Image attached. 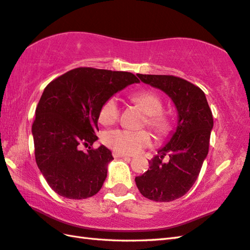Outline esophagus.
<instances>
[{"mask_svg": "<svg viewBox=\"0 0 250 250\" xmlns=\"http://www.w3.org/2000/svg\"><path fill=\"white\" fill-rule=\"evenodd\" d=\"M112 156H114L115 158H130V156L118 153V151H112Z\"/></svg>", "mask_w": 250, "mask_h": 250, "instance_id": "obj_1", "label": "esophagus"}]
</instances>
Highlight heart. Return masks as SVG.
<instances>
[{
    "label": "heart",
    "mask_w": 250,
    "mask_h": 250,
    "mask_svg": "<svg viewBox=\"0 0 250 250\" xmlns=\"http://www.w3.org/2000/svg\"><path fill=\"white\" fill-rule=\"evenodd\" d=\"M146 115V125L157 135H165L169 131V121L163 111V102L153 92H140L131 96ZM119 105L116 97H110L102 105L100 121L103 125H112L119 118ZM104 144L121 154H136L150 145L151 136L147 131H129L115 129L105 132L102 138Z\"/></svg>",
    "instance_id": "b5f03b06"
}]
</instances>
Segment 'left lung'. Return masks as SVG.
I'll return each instance as SVG.
<instances>
[{"mask_svg": "<svg viewBox=\"0 0 250 250\" xmlns=\"http://www.w3.org/2000/svg\"><path fill=\"white\" fill-rule=\"evenodd\" d=\"M142 82L167 94L178 111V124L149 169L135 178L144 197L155 202H172L193 187L209 150L213 128L212 112L205 93L198 86L174 76L140 75ZM169 156L168 163L162 158Z\"/></svg>", "mask_w": 250, "mask_h": 250, "instance_id": "8db88e82", "label": "left lung"}]
</instances>
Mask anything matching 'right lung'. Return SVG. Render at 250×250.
<instances>
[{"mask_svg": "<svg viewBox=\"0 0 250 250\" xmlns=\"http://www.w3.org/2000/svg\"><path fill=\"white\" fill-rule=\"evenodd\" d=\"M133 73L76 68L48 83L32 125L39 169L54 192L69 199L91 197L102 188L114 159L99 140L102 105L125 87L139 83ZM85 146L86 151L81 147Z\"/></svg>", "mask_w": 250, "mask_h": 250, "instance_id": "add662e5", "label": "right lung"}]
</instances>
